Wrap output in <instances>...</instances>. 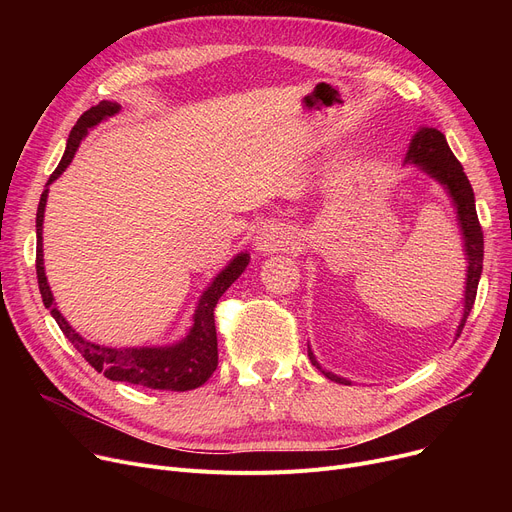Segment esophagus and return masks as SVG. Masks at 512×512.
<instances>
[{"instance_id": "obj_1", "label": "esophagus", "mask_w": 512, "mask_h": 512, "mask_svg": "<svg viewBox=\"0 0 512 512\" xmlns=\"http://www.w3.org/2000/svg\"><path fill=\"white\" fill-rule=\"evenodd\" d=\"M290 242V230L284 224H265L255 236V247L259 253L282 251Z\"/></svg>"}]
</instances>
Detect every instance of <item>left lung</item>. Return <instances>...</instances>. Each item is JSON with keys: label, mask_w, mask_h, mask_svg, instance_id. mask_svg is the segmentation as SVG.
Segmentation results:
<instances>
[{"label": "left lung", "mask_w": 512, "mask_h": 512, "mask_svg": "<svg viewBox=\"0 0 512 512\" xmlns=\"http://www.w3.org/2000/svg\"><path fill=\"white\" fill-rule=\"evenodd\" d=\"M405 164H415L419 170H423L425 174L432 176L434 180H438L446 193L450 195L454 207H456V215H459V226L463 232V242H465V255H467V286H465V309H463V319L459 324V330H456V336H461L465 321L473 309L475 303V294H477V284L481 278V267H483V232L477 220V211H475V195L471 182L467 178V174L463 172L461 161L454 157V153L450 151L446 137L438 130V128H419V132L413 137ZM309 359L311 363L321 369V365L317 363L315 355L311 353L309 348ZM321 373L326 375L328 380L351 386V382L340 378V375L332 373V371H324Z\"/></svg>", "instance_id": "1"}]
</instances>
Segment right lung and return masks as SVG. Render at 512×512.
Segmentation results:
<instances>
[{
    "instance_id": "right-lung-1",
    "label": "right lung",
    "mask_w": 512,
    "mask_h": 512,
    "mask_svg": "<svg viewBox=\"0 0 512 512\" xmlns=\"http://www.w3.org/2000/svg\"><path fill=\"white\" fill-rule=\"evenodd\" d=\"M120 112V105L116 101H101L91 110H87L78 118L74 128L70 130V137L66 143L64 157L47 180V186L56 180L68 166L80 145L87 137L89 128L97 126L101 120L110 118ZM39 199L37 207V280L39 290L43 297L45 309H49L51 317L58 321L64 336L74 344L76 351L85 357V361L95 367V371L103 373L107 380L112 382H126L137 384L151 390H172V392H186L203 386L211 373L218 367V334H215V317L213 309L218 305L222 294L238 280V276L245 272L249 265V253H238L224 270L213 278V282L205 288L201 299L197 303L193 326L188 334L170 346H139V348H110L95 342L85 340L64 319L53 303V294L47 284L45 267H43V218H45V203L49 188Z\"/></svg>"
}]
</instances>
